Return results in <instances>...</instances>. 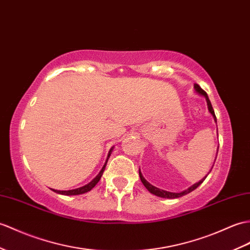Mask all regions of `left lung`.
<instances>
[{
  "mask_svg": "<svg viewBox=\"0 0 250 250\" xmlns=\"http://www.w3.org/2000/svg\"><path fill=\"white\" fill-rule=\"evenodd\" d=\"M194 88H195V91L197 92V94L206 98L208 112L211 113V115L213 116V118H214V121H215V123H216V116H215V113H214V109H213V107H212L211 101L208 100V95H207V92H206L204 89H202L198 84H194ZM217 151H218V149H217ZM210 171H211V170H210ZM208 173H210V172H208ZM208 175H207V176H208ZM207 176H206L205 178H202L199 182H197V183L191 185V187H189L188 188L184 189V190H182V191H180V193H172V191H168V190L161 189V188H159L154 187V185L150 184V183L147 181V180L144 178L143 173H142V171H141V168H139V178H141V181L143 182L144 187L146 188L151 194H153V195H155V196H158V197H161V198H167V199L179 198V197H182V196H184V195H187V194L190 193V191H193L194 189H196L202 182L205 181V179L207 178Z\"/></svg>",
  "mask_w": 250,
  "mask_h": 250,
  "instance_id": "left-lung-1",
  "label": "left lung"
}]
</instances>
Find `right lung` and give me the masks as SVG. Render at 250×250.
Here are the masks:
<instances>
[{"mask_svg": "<svg viewBox=\"0 0 250 250\" xmlns=\"http://www.w3.org/2000/svg\"><path fill=\"white\" fill-rule=\"evenodd\" d=\"M113 149H114V147H112V148H111V150H109V152H108V154H107V159H106V161H105V164L103 165V167H102V169L100 170V172H99L98 175L96 176V178L92 179L91 181H90L88 184H86V185H84V187H81V188H79L69 189V190H57V189H53V188H51V189L53 190V191H55L56 194L65 195V196L81 195V194H85V193H87V191L91 190L92 188H94L96 187V184H97L99 181H100V179H101V177H102V175H103V171H104V169H105V166H106V163H107V160L109 159V155H111V153H112V151H113Z\"/></svg>", "mask_w": 250, "mask_h": 250, "instance_id": "add662e5", "label": "right lung"}]
</instances>
